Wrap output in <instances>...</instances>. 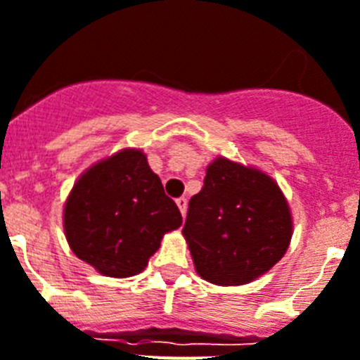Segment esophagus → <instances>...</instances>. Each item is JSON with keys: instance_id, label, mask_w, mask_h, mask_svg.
Listing matches in <instances>:
<instances>
[{"instance_id": "1", "label": "esophagus", "mask_w": 360, "mask_h": 360, "mask_svg": "<svg viewBox=\"0 0 360 360\" xmlns=\"http://www.w3.org/2000/svg\"><path fill=\"white\" fill-rule=\"evenodd\" d=\"M175 203H177V207H179L181 214H183V216H185V212H186V198L175 199Z\"/></svg>"}]
</instances>
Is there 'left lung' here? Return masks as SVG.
<instances>
[{
  "label": "left lung",
  "instance_id": "obj_1",
  "mask_svg": "<svg viewBox=\"0 0 360 360\" xmlns=\"http://www.w3.org/2000/svg\"><path fill=\"white\" fill-rule=\"evenodd\" d=\"M183 234L195 271L217 285H241L282 259L292 234L291 212L264 172L217 157L188 203Z\"/></svg>",
  "mask_w": 360,
  "mask_h": 360
}]
</instances>
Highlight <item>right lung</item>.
Masks as SVG:
<instances>
[{
	"label": "right lung",
	"mask_w": 360,
	"mask_h": 360,
	"mask_svg": "<svg viewBox=\"0 0 360 360\" xmlns=\"http://www.w3.org/2000/svg\"><path fill=\"white\" fill-rule=\"evenodd\" d=\"M181 223L179 208L141 150H122L91 166L63 210L72 252L113 278L141 273L162 236Z\"/></svg>",
	"instance_id": "1"
}]
</instances>
